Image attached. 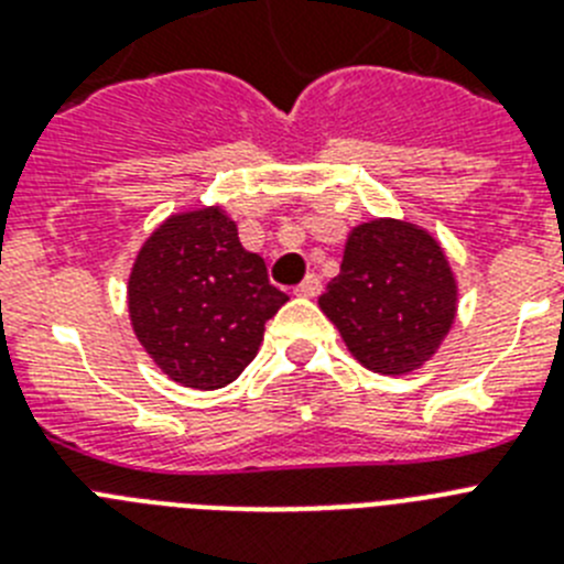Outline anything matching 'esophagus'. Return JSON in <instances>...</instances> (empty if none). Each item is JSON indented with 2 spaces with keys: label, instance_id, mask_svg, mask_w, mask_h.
I'll return each instance as SVG.
<instances>
[{
  "label": "esophagus",
  "instance_id": "obj_1",
  "mask_svg": "<svg viewBox=\"0 0 564 564\" xmlns=\"http://www.w3.org/2000/svg\"><path fill=\"white\" fill-rule=\"evenodd\" d=\"M322 293V279L316 276V273H311V276H305V282L296 288V296H305V299H313Z\"/></svg>",
  "mask_w": 564,
  "mask_h": 564
}]
</instances>
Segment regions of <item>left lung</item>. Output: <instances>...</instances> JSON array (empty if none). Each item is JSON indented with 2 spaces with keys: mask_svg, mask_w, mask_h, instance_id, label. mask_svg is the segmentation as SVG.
<instances>
[{
  "mask_svg": "<svg viewBox=\"0 0 564 564\" xmlns=\"http://www.w3.org/2000/svg\"><path fill=\"white\" fill-rule=\"evenodd\" d=\"M318 307L367 370L406 376L455 325L457 282L430 231L381 217L352 228Z\"/></svg>",
  "mask_w": 564,
  "mask_h": 564,
  "instance_id": "obj_1",
  "label": "left lung"
}]
</instances>
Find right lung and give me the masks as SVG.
<instances>
[{"mask_svg":"<svg viewBox=\"0 0 564 564\" xmlns=\"http://www.w3.org/2000/svg\"><path fill=\"white\" fill-rule=\"evenodd\" d=\"M127 296L143 350L192 390L231 383L257 356L268 318L288 302L220 206L172 214L154 228L134 257Z\"/></svg>","mask_w":564,"mask_h":564,"instance_id":"1","label":"right lung"}]
</instances>
